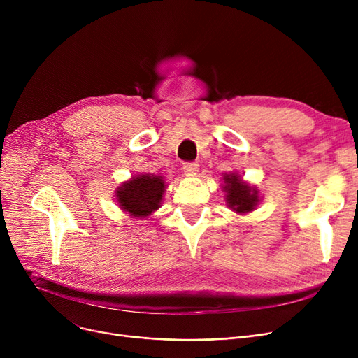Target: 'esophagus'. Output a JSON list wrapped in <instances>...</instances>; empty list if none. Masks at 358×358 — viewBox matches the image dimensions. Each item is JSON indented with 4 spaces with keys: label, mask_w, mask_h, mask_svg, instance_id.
Here are the masks:
<instances>
[{
    "label": "esophagus",
    "mask_w": 358,
    "mask_h": 358,
    "mask_svg": "<svg viewBox=\"0 0 358 358\" xmlns=\"http://www.w3.org/2000/svg\"><path fill=\"white\" fill-rule=\"evenodd\" d=\"M182 169H184V173H185L187 176L197 174V171H199V164H197V162H184Z\"/></svg>",
    "instance_id": "1"
}]
</instances>
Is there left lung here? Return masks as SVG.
I'll return each instance as SVG.
<instances>
[{
  "mask_svg": "<svg viewBox=\"0 0 358 358\" xmlns=\"http://www.w3.org/2000/svg\"><path fill=\"white\" fill-rule=\"evenodd\" d=\"M223 180L227 182L223 189L227 192V201L229 208L238 213H247L254 210L258 203L257 192L252 190L248 184L242 182V180L236 174L224 176Z\"/></svg>",
  "mask_w": 358,
  "mask_h": 358,
  "instance_id": "obj_1",
  "label": "left lung"
}]
</instances>
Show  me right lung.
Listing matches in <instances>:
<instances>
[{
    "instance_id": "1",
    "label": "right lung",
    "mask_w": 358,
    "mask_h": 358,
    "mask_svg": "<svg viewBox=\"0 0 358 358\" xmlns=\"http://www.w3.org/2000/svg\"><path fill=\"white\" fill-rule=\"evenodd\" d=\"M165 189L162 177L143 174L124 182L117 190L122 209L135 217L149 216L159 208Z\"/></svg>"
}]
</instances>
